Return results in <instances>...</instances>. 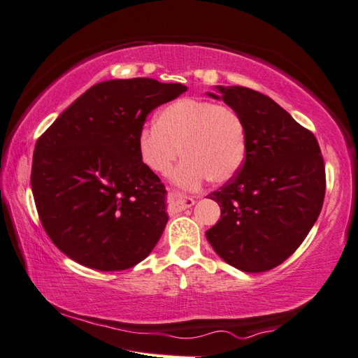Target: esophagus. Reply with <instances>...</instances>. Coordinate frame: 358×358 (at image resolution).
Returning <instances> with one entry per match:
<instances>
[{
  "instance_id": "34e87169",
  "label": "esophagus",
  "mask_w": 358,
  "mask_h": 358,
  "mask_svg": "<svg viewBox=\"0 0 358 358\" xmlns=\"http://www.w3.org/2000/svg\"><path fill=\"white\" fill-rule=\"evenodd\" d=\"M171 201L173 204V208L177 210H183V209H187L194 206V199H191V196H187L186 194L180 192V191H171Z\"/></svg>"
}]
</instances>
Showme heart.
Returning a JSON list of instances; mask_svg holds the SVG:
<instances>
[{
	"label": "heart",
	"instance_id": "heart-1",
	"mask_svg": "<svg viewBox=\"0 0 358 358\" xmlns=\"http://www.w3.org/2000/svg\"><path fill=\"white\" fill-rule=\"evenodd\" d=\"M136 144L143 164L157 173L169 172L183 155L173 181L194 187L204 180L223 185L234 178L245 163L248 134L229 106L180 98L158 112L155 124L141 127Z\"/></svg>",
	"mask_w": 358,
	"mask_h": 358
}]
</instances>
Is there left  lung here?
<instances>
[{
  "instance_id": "left-lung-1",
  "label": "left lung",
  "mask_w": 358,
  "mask_h": 358,
  "mask_svg": "<svg viewBox=\"0 0 358 358\" xmlns=\"http://www.w3.org/2000/svg\"><path fill=\"white\" fill-rule=\"evenodd\" d=\"M218 90L245 121L248 148L237 175L208 195L222 217L206 238L227 264L266 272L299 249L320 215L323 155L315 135L268 95L241 86Z\"/></svg>"
}]
</instances>
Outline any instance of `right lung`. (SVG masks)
<instances>
[{"mask_svg": "<svg viewBox=\"0 0 358 358\" xmlns=\"http://www.w3.org/2000/svg\"><path fill=\"white\" fill-rule=\"evenodd\" d=\"M178 83L110 80L86 90L36 140L30 185L45 234L73 262L124 271L144 260L167 223L166 189L138 154V132Z\"/></svg>", "mask_w": 358, "mask_h": 358, "instance_id": "add662e5", "label": "right lung"}]
</instances>
